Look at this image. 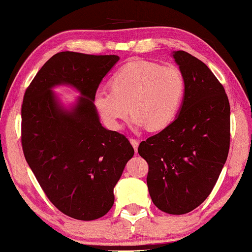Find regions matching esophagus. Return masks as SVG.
I'll list each match as a JSON object with an SVG mask.
<instances>
[{
  "instance_id": "34e87169",
  "label": "esophagus",
  "mask_w": 252,
  "mask_h": 252,
  "mask_svg": "<svg viewBox=\"0 0 252 252\" xmlns=\"http://www.w3.org/2000/svg\"><path fill=\"white\" fill-rule=\"evenodd\" d=\"M129 142H130V144L133 145V148H134V150H135V152H137V149H138V144H139V142L137 141V139H135V138H130V139H129Z\"/></svg>"
}]
</instances>
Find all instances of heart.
<instances>
[{"label":"heart","mask_w":252,"mask_h":252,"mask_svg":"<svg viewBox=\"0 0 252 252\" xmlns=\"http://www.w3.org/2000/svg\"><path fill=\"white\" fill-rule=\"evenodd\" d=\"M110 87L111 90L99 89L94 102L113 129L121 128L129 110L133 125L151 130L163 128L175 119L185 94V79L179 68L143 60L124 65L111 77Z\"/></svg>","instance_id":"b5f03b06"}]
</instances>
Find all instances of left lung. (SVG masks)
Segmentation results:
<instances>
[{
  "mask_svg": "<svg viewBox=\"0 0 252 252\" xmlns=\"http://www.w3.org/2000/svg\"><path fill=\"white\" fill-rule=\"evenodd\" d=\"M185 79L179 114L169 126L141 142L149 164L153 204L168 214L191 212L218 181L230 148V103L225 90L202 61L184 50L172 53Z\"/></svg>",
  "mask_w": 252,
  "mask_h": 252,
  "instance_id": "left-lung-1",
  "label": "left lung"
}]
</instances>
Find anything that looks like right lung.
Segmentation results:
<instances>
[{
	"instance_id": "obj_1",
	"label": "right lung",
	"mask_w": 252,
	"mask_h": 252,
	"mask_svg": "<svg viewBox=\"0 0 252 252\" xmlns=\"http://www.w3.org/2000/svg\"><path fill=\"white\" fill-rule=\"evenodd\" d=\"M118 61L117 55L57 53L23 96V154L48 199L69 218L106 215L115 202V186L134 156L128 139L101 125L94 103L100 82ZM59 85L80 92L72 107L52 91Z\"/></svg>"
}]
</instances>
